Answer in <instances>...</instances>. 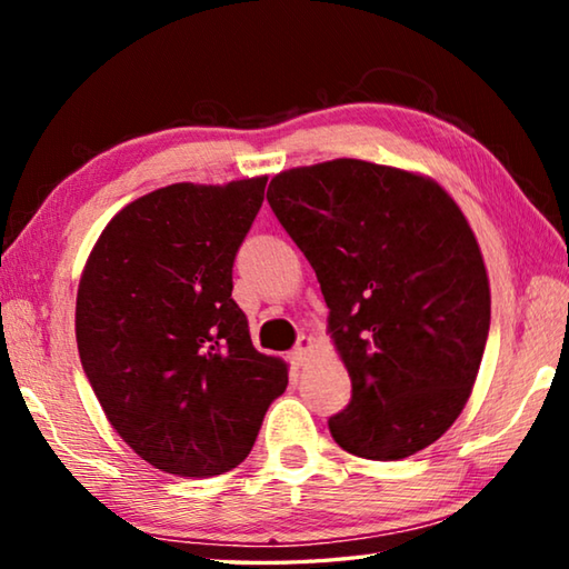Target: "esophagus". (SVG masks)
Masks as SVG:
<instances>
[{"instance_id": "esophagus-1", "label": "esophagus", "mask_w": 569, "mask_h": 569, "mask_svg": "<svg viewBox=\"0 0 569 569\" xmlns=\"http://www.w3.org/2000/svg\"><path fill=\"white\" fill-rule=\"evenodd\" d=\"M313 349H316L313 336H301V339H298V346L291 351V356H288V359H291L293 366H306L308 361H311Z\"/></svg>"}]
</instances>
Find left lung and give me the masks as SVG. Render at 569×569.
<instances>
[{
	"mask_svg": "<svg viewBox=\"0 0 569 569\" xmlns=\"http://www.w3.org/2000/svg\"><path fill=\"white\" fill-rule=\"evenodd\" d=\"M268 203L313 266L351 379L336 445L377 461L435 445L471 397L492 311L457 200L421 172L339 158L278 172Z\"/></svg>",
	"mask_w": 569,
	"mask_h": 569,
	"instance_id": "8db88e82",
	"label": "left lung"
}]
</instances>
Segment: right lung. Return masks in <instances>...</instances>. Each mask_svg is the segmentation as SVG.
Listing matches in <instances>:
<instances>
[{"label":"right lung","mask_w":569,"mask_h":569,"mask_svg":"<svg viewBox=\"0 0 569 569\" xmlns=\"http://www.w3.org/2000/svg\"><path fill=\"white\" fill-rule=\"evenodd\" d=\"M266 180L152 190L104 226L82 268V369L124 445L168 475L238 467L288 387V363L256 351L230 298Z\"/></svg>","instance_id":"add662e5"}]
</instances>
